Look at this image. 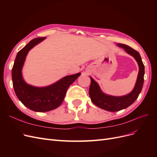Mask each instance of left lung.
<instances>
[{
  "label": "left lung",
  "instance_id": "left-lung-1",
  "mask_svg": "<svg viewBox=\"0 0 157 157\" xmlns=\"http://www.w3.org/2000/svg\"><path fill=\"white\" fill-rule=\"evenodd\" d=\"M117 46L124 49L128 54L134 57L139 66L138 75L132 91L122 96H110L103 93L98 82L90 77L91 79V84L89 88V95L92 103L98 107L111 112L121 111L131 105L138 98L144 82L145 66L142 62L139 52L126 44L118 43Z\"/></svg>",
  "mask_w": 157,
  "mask_h": 157
}]
</instances>
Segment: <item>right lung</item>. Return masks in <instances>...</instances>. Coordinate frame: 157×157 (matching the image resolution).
<instances>
[{
  "label": "right lung",
  "mask_w": 157,
  "mask_h": 157,
  "mask_svg": "<svg viewBox=\"0 0 157 157\" xmlns=\"http://www.w3.org/2000/svg\"><path fill=\"white\" fill-rule=\"evenodd\" d=\"M45 39L40 37L33 39L18 52L12 70L13 87L19 100L36 112H46L58 108L62 103L70 85L80 75V73H78L66 76L44 87H36L26 83L21 72L26 56L30 50Z\"/></svg>",
  "instance_id": "right-lung-1"
}]
</instances>
